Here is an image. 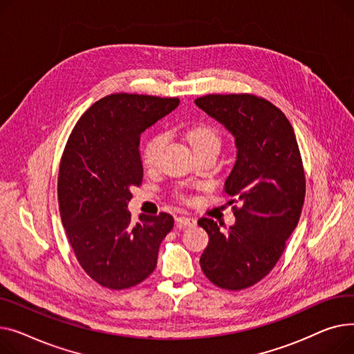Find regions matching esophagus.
<instances>
[{
    "label": "esophagus",
    "instance_id": "obj_1",
    "mask_svg": "<svg viewBox=\"0 0 354 354\" xmlns=\"http://www.w3.org/2000/svg\"><path fill=\"white\" fill-rule=\"evenodd\" d=\"M178 225H194L196 220L193 217H185V216H180L176 218Z\"/></svg>",
    "mask_w": 354,
    "mask_h": 354
}]
</instances>
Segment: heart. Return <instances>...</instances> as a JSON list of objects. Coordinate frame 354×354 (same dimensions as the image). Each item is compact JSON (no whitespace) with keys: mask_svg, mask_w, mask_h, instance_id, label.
<instances>
[{"mask_svg":"<svg viewBox=\"0 0 354 354\" xmlns=\"http://www.w3.org/2000/svg\"><path fill=\"white\" fill-rule=\"evenodd\" d=\"M187 141L190 142L192 149L198 156L201 153H218L221 147V136L217 129H214L210 124H196L190 127L185 133ZM167 141L165 133H156L145 140L142 149H141V161L145 167H153L157 162L158 154L161 153L162 147ZM177 197L183 201H189L187 196L181 192L177 193Z\"/></svg>","mask_w":354,"mask_h":354,"instance_id":"b5f03b06","label":"heart"}]
</instances>
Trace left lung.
<instances>
[{
	"mask_svg": "<svg viewBox=\"0 0 354 354\" xmlns=\"http://www.w3.org/2000/svg\"><path fill=\"white\" fill-rule=\"evenodd\" d=\"M236 138L237 161L224 190L236 224L221 232L203 217L209 234L200 257L205 277L224 290H243L264 279L280 260L296 228L306 176L295 130L273 102L254 94H207L194 101Z\"/></svg>",
	"mask_w": 354,
	"mask_h": 354,
	"instance_id": "obj_1",
	"label": "left lung"
}]
</instances>
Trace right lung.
Wrapping results in <instances>:
<instances>
[{"label":"right lung","instance_id":"obj_1","mask_svg":"<svg viewBox=\"0 0 354 354\" xmlns=\"http://www.w3.org/2000/svg\"><path fill=\"white\" fill-rule=\"evenodd\" d=\"M177 97L118 93L80 117L58 171V205L67 240L82 270L100 286L130 288L157 266L158 248L174 225L169 213L131 221V189L142 183L140 136L171 113Z\"/></svg>","mask_w":354,"mask_h":354}]
</instances>
